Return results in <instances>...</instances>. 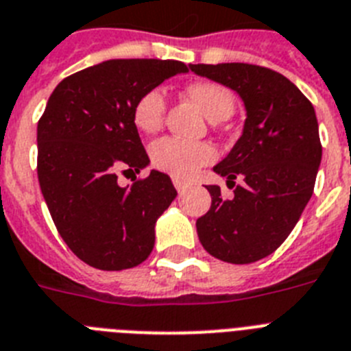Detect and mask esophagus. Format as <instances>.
Listing matches in <instances>:
<instances>
[{"instance_id":"obj_1","label":"esophagus","mask_w":351,"mask_h":351,"mask_svg":"<svg viewBox=\"0 0 351 351\" xmlns=\"http://www.w3.org/2000/svg\"><path fill=\"white\" fill-rule=\"evenodd\" d=\"M173 185H175L176 191H178V193H180V191L187 189V185H189V184H187V182L182 180V178H176V176H175V178H173Z\"/></svg>"}]
</instances>
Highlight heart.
<instances>
[{"label":"heart","mask_w":351,"mask_h":351,"mask_svg":"<svg viewBox=\"0 0 351 351\" xmlns=\"http://www.w3.org/2000/svg\"><path fill=\"white\" fill-rule=\"evenodd\" d=\"M189 94L210 121H223L234 112V98L223 85L214 82H196L189 85ZM164 114L166 93L160 87H153L144 90L134 103L132 119L137 130L143 134H153L162 126ZM216 149L208 143H191L176 137L155 141L149 148L152 166L182 180L193 178L203 166L216 160Z\"/></svg>","instance_id":"b5f03b06"}]
</instances>
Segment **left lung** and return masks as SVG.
I'll return each instance as SVG.
<instances>
[{
  "mask_svg": "<svg viewBox=\"0 0 351 351\" xmlns=\"http://www.w3.org/2000/svg\"><path fill=\"white\" fill-rule=\"evenodd\" d=\"M196 75L230 87L246 108L239 141L214 166L234 196L207 185L212 205L196 221L199 243L212 257L250 264L275 252L308 203L321 164L316 112L284 75L253 64H191Z\"/></svg>",
  "mask_w": 351,
  "mask_h": 351,
  "instance_id": "left-lung-1",
  "label": "left lung"
}]
</instances>
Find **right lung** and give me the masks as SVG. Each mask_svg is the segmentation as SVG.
Wrapping results in <instances>:
<instances>
[{
    "label": "right lung",
    "mask_w": 351,
    "mask_h": 351,
    "mask_svg": "<svg viewBox=\"0 0 351 351\" xmlns=\"http://www.w3.org/2000/svg\"><path fill=\"white\" fill-rule=\"evenodd\" d=\"M187 73L178 60L114 58L67 76L37 125V176L69 250L103 271L139 266L155 244V223L176 198L171 178L152 169L121 187L117 173L149 164L132 119L144 90Z\"/></svg>",
    "instance_id": "1"
}]
</instances>
